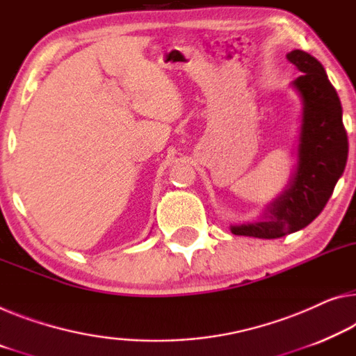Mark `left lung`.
Returning <instances> with one entry per match:
<instances>
[{
	"label": "left lung",
	"instance_id": "8db88e82",
	"mask_svg": "<svg viewBox=\"0 0 356 356\" xmlns=\"http://www.w3.org/2000/svg\"><path fill=\"white\" fill-rule=\"evenodd\" d=\"M286 58L302 73L291 83L302 102L296 170L261 220L231 226L235 235L278 238L309 226L325 209L346 168L348 140L342 106L323 65L299 49Z\"/></svg>",
	"mask_w": 356,
	"mask_h": 356
}]
</instances>
